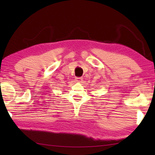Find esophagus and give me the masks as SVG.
<instances>
[{
    "mask_svg": "<svg viewBox=\"0 0 155 155\" xmlns=\"http://www.w3.org/2000/svg\"><path fill=\"white\" fill-rule=\"evenodd\" d=\"M75 81H78V82H81V81H83V78L82 77H76Z\"/></svg>",
    "mask_w": 155,
    "mask_h": 155,
    "instance_id": "obj_1",
    "label": "esophagus"
}]
</instances>
